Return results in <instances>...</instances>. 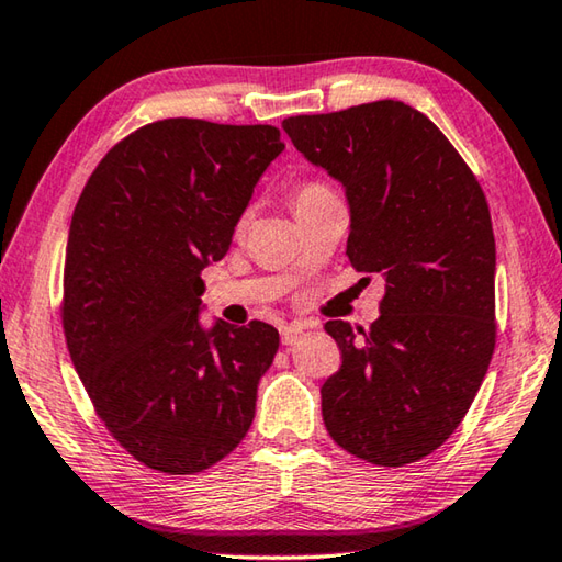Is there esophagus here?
Here are the masks:
<instances>
[{"mask_svg":"<svg viewBox=\"0 0 562 562\" xmlns=\"http://www.w3.org/2000/svg\"><path fill=\"white\" fill-rule=\"evenodd\" d=\"M304 336V328L300 324H282L280 326V338H282V346H294L296 340Z\"/></svg>","mask_w":562,"mask_h":562,"instance_id":"34e87169","label":"esophagus"}]
</instances>
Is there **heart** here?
<instances>
[{"label":"heart","mask_w":562,"mask_h":562,"mask_svg":"<svg viewBox=\"0 0 562 562\" xmlns=\"http://www.w3.org/2000/svg\"><path fill=\"white\" fill-rule=\"evenodd\" d=\"M328 196H336L331 187H328L324 180H302L300 184L294 187L292 192V202H294V209L300 212V209L310 206V204H316V202H324L328 200ZM248 218H250V212L248 209H244V212L238 214L236 218V231L240 234L248 226Z\"/></svg>","instance_id":"obj_1"}]
</instances>
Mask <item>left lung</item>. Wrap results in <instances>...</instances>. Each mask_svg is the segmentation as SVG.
<instances>
[{"label":"left lung","mask_w":562,"mask_h":562,"mask_svg":"<svg viewBox=\"0 0 562 562\" xmlns=\"http://www.w3.org/2000/svg\"><path fill=\"white\" fill-rule=\"evenodd\" d=\"M282 126L346 184L350 266L384 278L368 331L324 326L344 358L322 387L326 431L372 465L416 463L463 422L497 344L485 192L443 131L404 102L300 114Z\"/></svg>","instance_id":"1"}]
</instances>
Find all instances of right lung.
I'll return each mask as SVG.
<instances>
[{"label":"right lung","instance_id":"1","mask_svg":"<svg viewBox=\"0 0 562 562\" xmlns=\"http://www.w3.org/2000/svg\"><path fill=\"white\" fill-rule=\"evenodd\" d=\"M280 128L160 119L99 160L75 204L63 331L106 431L138 463L196 475L234 450L256 414L278 328L202 331V270L282 153Z\"/></svg>","mask_w":562,"mask_h":562}]
</instances>
